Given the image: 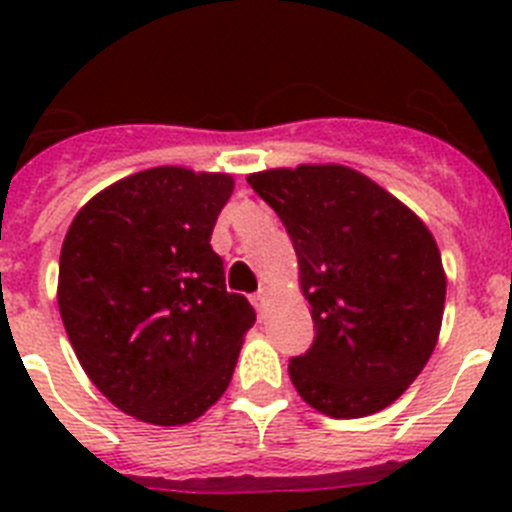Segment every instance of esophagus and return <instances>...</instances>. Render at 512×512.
<instances>
[{"label":"esophagus","instance_id":"34e87169","mask_svg":"<svg viewBox=\"0 0 512 512\" xmlns=\"http://www.w3.org/2000/svg\"><path fill=\"white\" fill-rule=\"evenodd\" d=\"M269 297H271L269 289H261L259 295H253V307H256V310H259L261 315H264L266 307H269Z\"/></svg>","mask_w":512,"mask_h":512}]
</instances>
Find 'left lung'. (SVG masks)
I'll return each instance as SVG.
<instances>
[{
    "instance_id": "left-lung-1",
    "label": "left lung",
    "mask_w": 512,
    "mask_h": 512,
    "mask_svg": "<svg viewBox=\"0 0 512 512\" xmlns=\"http://www.w3.org/2000/svg\"><path fill=\"white\" fill-rule=\"evenodd\" d=\"M295 243L315 341L289 361L302 400L330 418L384 410L438 343L446 271L428 225L351 166L248 174Z\"/></svg>"
}]
</instances>
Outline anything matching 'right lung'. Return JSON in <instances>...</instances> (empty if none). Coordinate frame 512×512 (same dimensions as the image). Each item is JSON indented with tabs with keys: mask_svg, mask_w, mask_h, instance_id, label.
I'll return each instance as SVG.
<instances>
[{
	"mask_svg": "<svg viewBox=\"0 0 512 512\" xmlns=\"http://www.w3.org/2000/svg\"><path fill=\"white\" fill-rule=\"evenodd\" d=\"M233 176L156 166L76 212L58 264V310L81 369L125 415L187 425L233 379L256 312L225 289L210 235Z\"/></svg>",
	"mask_w": 512,
	"mask_h": 512,
	"instance_id": "obj_1",
	"label": "right lung"
}]
</instances>
